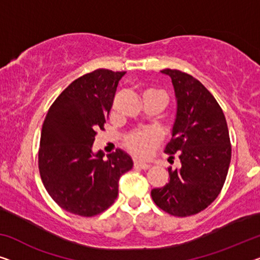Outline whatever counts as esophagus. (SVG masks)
<instances>
[{"label": "esophagus", "instance_id": "34e87169", "mask_svg": "<svg viewBox=\"0 0 260 260\" xmlns=\"http://www.w3.org/2000/svg\"><path fill=\"white\" fill-rule=\"evenodd\" d=\"M134 166H135V167L141 168V169H149L150 168V165L145 164V162H141V161H135Z\"/></svg>", "mask_w": 260, "mask_h": 260}]
</instances>
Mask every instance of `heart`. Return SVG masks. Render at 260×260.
<instances>
[{"mask_svg": "<svg viewBox=\"0 0 260 260\" xmlns=\"http://www.w3.org/2000/svg\"><path fill=\"white\" fill-rule=\"evenodd\" d=\"M149 94L161 95L165 99V95L161 92L155 90H146L142 93V98ZM166 100V99H165ZM160 142V138L156 132L149 128L134 129L129 132L125 137V146L127 150L134 156L140 158H147L152 155L153 150Z\"/></svg>", "mask_w": 260, "mask_h": 260, "instance_id": "heart-1", "label": "heart"}]
</instances>
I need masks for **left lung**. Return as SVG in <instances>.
<instances>
[{
    "instance_id": "obj_1",
    "label": "left lung",
    "mask_w": 260,
    "mask_h": 260,
    "mask_svg": "<svg viewBox=\"0 0 260 260\" xmlns=\"http://www.w3.org/2000/svg\"><path fill=\"white\" fill-rule=\"evenodd\" d=\"M172 78L177 99L172 140L165 153L181 168H168L169 182L152 190L165 212L187 217L208 208L219 195L231 161L229 129L222 107L201 81L180 70L161 71Z\"/></svg>"
}]
</instances>
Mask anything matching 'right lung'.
Segmentation results:
<instances>
[{"label": "right lung", "instance_id": "obj_1", "mask_svg": "<svg viewBox=\"0 0 260 260\" xmlns=\"http://www.w3.org/2000/svg\"><path fill=\"white\" fill-rule=\"evenodd\" d=\"M125 71L98 69L73 80L50 106L42 127L38 169L51 199L73 215L102 214L118 197L119 179L133 161L117 149L92 153L104 131L119 80Z\"/></svg>", "mask_w": 260, "mask_h": 260}]
</instances>
